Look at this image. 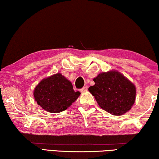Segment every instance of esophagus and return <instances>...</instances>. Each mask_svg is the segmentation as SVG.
<instances>
[{"mask_svg":"<svg viewBox=\"0 0 159 159\" xmlns=\"http://www.w3.org/2000/svg\"><path fill=\"white\" fill-rule=\"evenodd\" d=\"M87 89H88V87H87V86H85V87H82V89H80V92H87Z\"/></svg>","mask_w":159,"mask_h":159,"instance_id":"34e87169","label":"esophagus"}]
</instances>
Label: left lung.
<instances>
[{"instance_id":"left-lung-1","label":"left lung","mask_w":159,"mask_h":159,"mask_svg":"<svg viewBox=\"0 0 159 159\" xmlns=\"http://www.w3.org/2000/svg\"><path fill=\"white\" fill-rule=\"evenodd\" d=\"M89 91L103 110L116 116L126 113L135 101L134 85L116 71L102 72L93 79Z\"/></svg>"}]
</instances>
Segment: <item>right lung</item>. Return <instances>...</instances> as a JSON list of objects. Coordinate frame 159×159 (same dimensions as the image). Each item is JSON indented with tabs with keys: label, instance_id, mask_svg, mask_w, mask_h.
<instances>
[{
	"label": "right lung",
	"instance_id": "right-lung-1",
	"mask_svg": "<svg viewBox=\"0 0 159 159\" xmlns=\"http://www.w3.org/2000/svg\"><path fill=\"white\" fill-rule=\"evenodd\" d=\"M80 92H75L72 83L61 73L41 80L36 86L34 97L46 111L60 113L77 100Z\"/></svg>",
	"mask_w": 159,
	"mask_h": 159
}]
</instances>
